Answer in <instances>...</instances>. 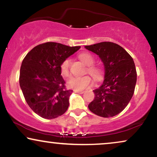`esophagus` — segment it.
I'll list each match as a JSON object with an SVG mask.
<instances>
[{
	"label": "esophagus",
	"instance_id": "obj_1",
	"mask_svg": "<svg viewBox=\"0 0 157 157\" xmlns=\"http://www.w3.org/2000/svg\"><path fill=\"white\" fill-rule=\"evenodd\" d=\"M75 92H77V93H79V94H83L84 92V90H75Z\"/></svg>",
	"mask_w": 157,
	"mask_h": 157
}]
</instances>
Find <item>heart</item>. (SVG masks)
<instances>
[{
	"mask_svg": "<svg viewBox=\"0 0 157 157\" xmlns=\"http://www.w3.org/2000/svg\"><path fill=\"white\" fill-rule=\"evenodd\" d=\"M79 58L82 61L89 65L87 71L94 79L99 81L102 77V71L100 67L93 65L94 59L91 54L88 52H83L79 55ZM70 64L71 60L69 58H66L60 64V72L63 76H67L70 73ZM67 86L70 88L74 89L75 90H82L87 88L92 84V79L90 75L84 76H72L67 80Z\"/></svg>",
	"mask_w": 157,
	"mask_h": 157,
	"instance_id": "obj_1",
	"label": "heart"
}]
</instances>
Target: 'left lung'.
Wrapping results in <instances>:
<instances>
[{"label": "left lung", "mask_w": 157, "mask_h": 157, "mask_svg": "<svg viewBox=\"0 0 157 157\" xmlns=\"http://www.w3.org/2000/svg\"><path fill=\"white\" fill-rule=\"evenodd\" d=\"M85 48L99 56L105 67L104 82L93 90L94 98L89 104V109L99 117H114L127 107L134 94L137 72L132 57L113 42H101Z\"/></svg>", "instance_id": "left-lung-1"}]
</instances>
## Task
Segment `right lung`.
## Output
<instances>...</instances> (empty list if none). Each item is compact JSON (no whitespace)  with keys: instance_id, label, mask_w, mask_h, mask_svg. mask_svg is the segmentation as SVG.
Segmentation results:
<instances>
[{"instance_id":"1","label":"right lung","mask_w":157,"mask_h":157,"mask_svg":"<svg viewBox=\"0 0 157 157\" xmlns=\"http://www.w3.org/2000/svg\"><path fill=\"white\" fill-rule=\"evenodd\" d=\"M81 46L47 42L35 46L23 59L19 85L27 103L44 119H55L65 113L73 90L65 88L60 64Z\"/></svg>"}]
</instances>
